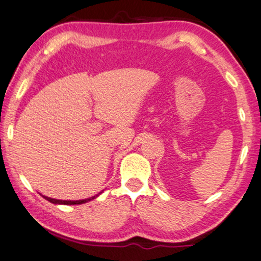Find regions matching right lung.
I'll use <instances>...</instances> for the list:
<instances>
[{
  "label": "right lung",
  "instance_id": "right-lung-1",
  "mask_svg": "<svg viewBox=\"0 0 261 261\" xmlns=\"http://www.w3.org/2000/svg\"><path fill=\"white\" fill-rule=\"evenodd\" d=\"M98 195H101V192L97 194L96 196H92L90 198H85V199H81V201H62V199H55V198H51V197H47V196H42L45 199H47L48 202L53 203V204H66V205H73V204H83V203H87L89 201H92V199L97 197Z\"/></svg>",
  "mask_w": 261,
  "mask_h": 261
}]
</instances>
